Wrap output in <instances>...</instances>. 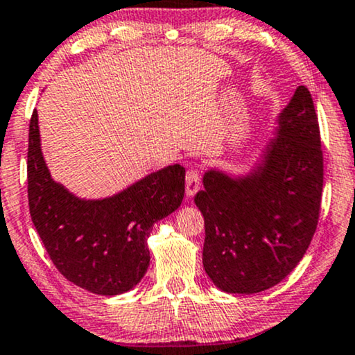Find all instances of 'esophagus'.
Here are the masks:
<instances>
[{
  "label": "esophagus",
  "instance_id": "esophagus-1",
  "mask_svg": "<svg viewBox=\"0 0 355 355\" xmlns=\"http://www.w3.org/2000/svg\"><path fill=\"white\" fill-rule=\"evenodd\" d=\"M200 187V178L198 169H189L186 174V196L194 198Z\"/></svg>",
  "mask_w": 355,
  "mask_h": 355
}]
</instances>
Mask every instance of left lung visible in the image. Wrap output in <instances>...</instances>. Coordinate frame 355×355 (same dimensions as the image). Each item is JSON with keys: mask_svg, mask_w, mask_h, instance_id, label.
<instances>
[{"mask_svg": "<svg viewBox=\"0 0 355 355\" xmlns=\"http://www.w3.org/2000/svg\"><path fill=\"white\" fill-rule=\"evenodd\" d=\"M196 205L202 263L218 290L253 295L283 282L308 250L322 194V151L313 98L300 85L243 173L209 168Z\"/></svg>", "mask_w": 355, "mask_h": 355, "instance_id": "left-lung-1", "label": "left lung"}]
</instances>
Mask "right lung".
Instances as JSON below:
<instances>
[{"label": "right lung", "instance_id": "add662e5", "mask_svg": "<svg viewBox=\"0 0 355 355\" xmlns=\"http://www.w3.org/2000/svg\"><path fill=\"white\" fill-rule=\"evenodd\" d=\"M184 178L181 164H171L107 198H78L51 176L36 110L31 118V218L55 268L94 295H121L141 282L150 266L146 240L157 220L179 209Z\"/></svg>", "mask_w": 355, "mask_h": 355}]
</instances>
